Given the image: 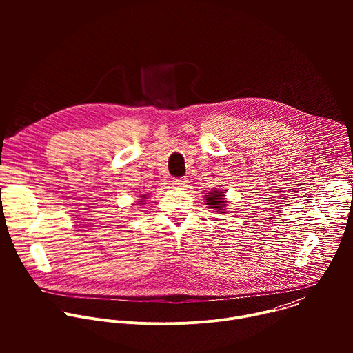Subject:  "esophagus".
I'll return each instance as SVG.
<instances>
[{
	"instance_id": "obj_1",
	"label": "esophagus",
	"mask_w": 353,
	"mask_h": 353,
	"mask_svg": "<svg viewBox=\"0 0 353 353\" xmlns=\"http://www.w3.org/2000/svg\"><path fill=\"white\" fill-rule=\"evenodd\" d=\"M187 183H188V180H187L185 177H181V179H174V180L172 181L173 187H176V188H184V187H187Z\"/></svg>"
}]
</instances>
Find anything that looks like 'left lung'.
Segmentation results:
<instances>
[{
    "instance_id": "1",
    "label": "left lung",
    "mask_w": 353,
    "mask_h": 353,
    "mask_svg": "<svg viewBox=\"0 0 353 353\" xmlns=\"http://www.w3.org/2000/svg\"><path fill=\"white\" fill-rule=\"evenodd\" d=\"M207 201V205H210L208 208H211L214 212H219V214H226L225 208H226V203L228 201L225 199V195L222 191L219 190H212L208 192V195L204 196Z\"/></svg>"
}]
</instances>
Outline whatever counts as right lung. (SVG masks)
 <instances>
[{"label":"right lung","mask_w":353,"mask_h":353,"mask_svg":"<svg viewBox=\"0 0 353 353\" xmlns=\"http://www.w3.org/2000/svg\"><path fill=\"white\" fill-rule=\"evenodd\" d=\"M141 196V201H143V198H146V194H142V195H139Z\"/></svg>","instance_id":"1"}]
</instances>
